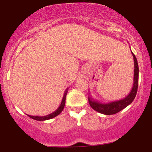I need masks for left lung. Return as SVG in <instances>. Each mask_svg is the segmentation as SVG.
I'll list each match as a JSON object with an SVG mask.
<instances>
[{"label":"left lung","mask_w":152,"mask_h":152,"mask_svg":"<svg viewBox=\"0 0 152 152\" xmlns=\"http://www.w3.org/2000/svg\"><path fill=\"white\" fill-rule=\"evenodd\" d=\"M132 56L134 58V83L132 88L131 90L130 93L126 96L125 98L121 99V100L114 101L109 103H102L98 101L94 100V99L88 96V103L91 108L95 111H98L101 114L105 115H112L116 113L119 112L122 109L126 108L130 104H132L134 99H135L136 95L137 93L138 88V82H139V66H138V62L136 58L135 55L132 53Z\"/></svg>","instance_id":"1"}]
</instances>
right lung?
<instances>
[{
  "label": "right lung",
  "mask_w": 152,
  "mask_h": 152,
  "mask_svg": "<svg viewBox=\"0 0 152 152\" xmlns=\"http://www.w3.org/2000/svg\"><path fill=\"white\" fill-rule=\"evenodd\" d=\"M68 90H69V88H66L65 92H64V96H63L61 103L59 107L55 111H53V113H51V114H50L48 115H46V116H31V115H28V116L30 118H33V119L36 120V121H45V120L50 119V118H53L54 117H56V116H58V114H60L61 113L63 109H64V106H65V103H66V95H67Z\"/></svg>",
  "instance_id": "add662e5"
}]
</instances>
